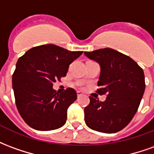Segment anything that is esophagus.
<instances>
[{
	"instance_id": "34e87169",
	"label": "esophagus",
	"mask_w": 154,
	"mask_h": 154,
	"mask_svg": "<svg viewBox=\"0 0 154 154\" xmlns=\"http://www.w3.org/2000/svg\"><path fill=\"white\" fill-rule=\"evenodd\" d=\"M77 97H78V98H79V97H82V94L81 93L80 91H77Z\"/></svg>"
}]
</instances>
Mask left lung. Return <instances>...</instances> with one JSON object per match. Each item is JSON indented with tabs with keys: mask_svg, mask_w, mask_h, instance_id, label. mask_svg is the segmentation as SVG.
I'll list each match as a JSON object with an SVG mask.
<instances>
[{
	"mask_svg": "<svg viewBox=\"0 0 154 154\" xmlns=\"http://www.w3.org/2000/svg\"><path fill=\"white\" fill-rule=\"evenodd\" d=\"M84 54L100 65L97 93L106 95L105 101L90 97L85 107V122L90 129L116 133L129 125L138 110L145 90L143 71L135 61L112 48Z\"/></svg>",
	"mask_w": 154,
	"mask_h": 154,
	"instance_id": "obj_1",
	"label": "left lung"
}]
</instances>
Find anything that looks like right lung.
Segmentation results:
<instances>
[{"instance_id":"add662e5","label":"right lung","mask_w":154,"mask_h":154,"mask_svg":"<svg viewBox=\"0 0 154 154\" xmlns=\"http://www.w3.org/2000/svg\"><path fill=\"white\" fill-rule=\"evenodd\" d=\"M82 53L44 44L19 58L12 87L19 113L31 128L48 131L64 125L67 108L77 100V92L68 87L59 93L53 85L67 75L69 65Z\"/></svg>"}]
</instances>
